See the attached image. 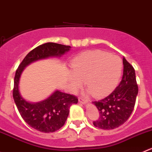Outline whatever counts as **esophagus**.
<instances>
[{
    "instance_id": "obj_1",
    "label": "esophagus",
    "mask_w": 152,
    "mask_h": 152,
    "mask_svg": "<svg viewBox=\"0 0 152 152\" xmlns=\"http://www.w3.org/2000/svg\"><path fill=\"white\" fill-rule=\"evenodd\" d=\"M79 102L82 103V104H86V103H88V100L82 98V97H79Z\"/></svg>"
}]
</instances>
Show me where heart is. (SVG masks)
<instances>
[{"label": "heart", "instance_id": "obj_1", "mask_svg": "<svg viewBox=\"0 0 152 152\" xmlns=\"http://www.w3.org/2000/svg\"><path fill=\"white\" fill-rule=\"evenodd\" d=\"M73 73L69 74L70 85L73 90L85 86L96 97L108 95L120 81L123 63L118 56L103 51H88L80 54L70 62Z\"/></svg>", "mask_w": 152, "mask_h": 152}]
</instances>
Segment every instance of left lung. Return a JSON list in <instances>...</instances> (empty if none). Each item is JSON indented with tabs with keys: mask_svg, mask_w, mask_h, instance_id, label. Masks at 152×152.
I'll return each mask as SVG.
<instances>
[{
	"mask_svg": "<svg viewBox=\"0 0 152 152\" xmlns=\"http://www.w3.org/2000/svg\"><path fill=\"white\" fill-rule=\"evenodd\" d=\"M123 75L120 85L109 96L93 102L99 112L94 126L104 130L118 128L126 123L132 114L138 94L135 70L123 57Z\"/></svg>",
	"mask_w": 152,
	"mask_h": 152,
	"instance_id": "obj_1",
	"label": "left lung"
}]
</instances>
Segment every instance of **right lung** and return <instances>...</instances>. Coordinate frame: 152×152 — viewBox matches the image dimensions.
<instances>
[{
  "label": "right lung",
  "instance_id": "right-lung-1",
  "mask_svg": "<svg viewBox=\"0 0 152 152\" xmlns=\"http://www.w3.org/2000/svg\"><path fill=\"white\" fill-rule=\"evenodd\" d=\"M70 46L48 42L37 47L25 56L19 64L14 79L13 99L19 113L25 122L41 132L50 133L61 129L65 123L70 107L78 102L76 96L56 91L42 102L31 103L26 101L19 92V80L23 69L35 61L49 57H60L68 52Z\"/></svg>",
  "mask_w": 152,
  "mask_h": 152
}]
</instances>
